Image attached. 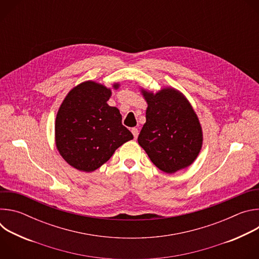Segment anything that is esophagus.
<instances>
[{
	"mask_svg": "<svg viewBox=\"0 0 259 259\" xmlns=\"http://www.w3.org/2000/svg\"><path fill=\"white\" fill-rule=\"evenodd\" d=\"M131 132H132L134 138L136 139V138L138 137V129H137V128H132V129H131Z\"/></svg>",
	"mask_w": 259,
	"mask_h": 259,
	"instance_id": "34e87169",
	"label": "esophagus"
}]
</instances>
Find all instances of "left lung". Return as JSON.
<instances>
[{
    "label": "left lung",
    "mask_w": 259,
    "mask_h": 259,
    "mask_svg": "<svg viewBox=\"0 0 259 259\" xmlns=\"http://www.w3.org/2000/svg\"><path fill=\"white\" fill-rule=\"evenodd\" d=\"M141 93L147 108L139 145L163 172L172 174L192 165L202 149L203 132L189 100L170 87Z\"/></svg>",
    "instance_id": "1"
}]
</instances>
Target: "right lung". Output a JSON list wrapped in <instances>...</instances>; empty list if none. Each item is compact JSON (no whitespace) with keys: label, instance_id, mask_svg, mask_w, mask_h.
Returning <instances> with one entry per match:
<instances>
[{"label":"right lung","instance_id":"obj_1","mask_svg":"<svg viewBox=\"0 0 259 259\" xmlns=\"http://www.w3.org/2000/svg\"><path fill=\"white\" fill-rule=\"evenodd\" d=\"M119 84H114L118 89ZM109 88L93 81L73 87L62 101L55 121V142L73 168L92 172L107 162L123 143L133 139L122 125L120 110L109 106Z\"/></svg>","mask_w":259,"mask_h":259}]
</instances>
